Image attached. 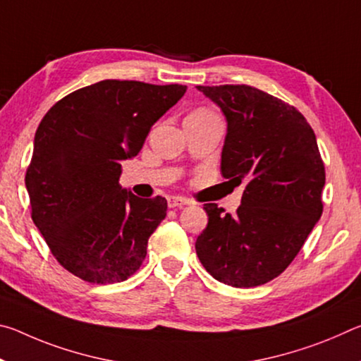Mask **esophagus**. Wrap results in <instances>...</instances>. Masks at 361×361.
Returning <instances> with one entry per match:
<instances>
[{
	"label": "esophagus",
	"mask_w": 361,
	"mask_h": 361,
	"mask_svg": "<svg viewBox=\"0 0 361 361\" xmlns=\"http://www.w3.org/2000/svg\"><path fill=\"white\" fill-rule=\"evenodd\" d=\"M189 202H188V199H185V197H169V207L170 209H178V207H185V205H188Z\"/></svg>",
	"instance_id": "1"
}]
</instances>
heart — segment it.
Instances as JSON below:
<instances>
[{
	"label": "heart",
	"instance_id": "1",
	"mask_svg": "<svg viewBox=\"0 0 361 361\" xmlns=\"http://www.w3.org/2000/svg\"><path fill=\"white\" fill-rule=\"evenodd\" d=\"M195 111H199V113H210L209 109H204V108H200V109H195Z\"/></svg>",
	"mask_w": 361,
	"mask_h": 361
}]
</instances>
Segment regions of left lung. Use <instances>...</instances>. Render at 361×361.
I'll return each mask as SVG.
<instances>
[{"instance_id": "left-lung-1", "label": "left lung", "mask_w": 361, "mask_h": 361, "mask_svg": "<svg viewBox=\"0 0 361 361\" xmlns=\"http://www.w3.org/2000/svg\"><path fill=\"white\" fill-rule=\"evenodd\" d=\"M228 121L221 175L243 185L234 215L205 204L209 224L195 252L210 276L235 288L279 277L323 212L315 133L295 106L247 84L197 85Z\"/></svg>"}]
</instances>
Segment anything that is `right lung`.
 Segmentation results:
<instances>
[{
    "label": "right lung",
    "mask_w": 361,
    "mask_h": 361,
    "mask_svg": "<svg viewBox=\"0 0 361 361\" xmlns=\"http://www.w3.org/2000/svg\"><path fill=\"white\" fill-rule=\"evenodd\" d=\"M185 92L181 84L105 79L63 97L39 122L25 175L32 219L73 276L108 285L142 266L167 200L124 191L121 161L138 154Z\"/></svg>",
    "instance_id": "right-lung-1"
}]
</instances>
